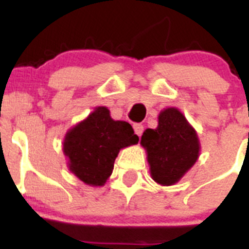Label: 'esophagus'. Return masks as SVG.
<instances>
[{"instance_id":"1","label":"esophagus","mask_w":249,"mask_h":249,"mask_svg":"<svg viewBox=\"0 0 249 249\" xmlns=\"http://www.w3.org/2000/svg\"><path fill=\"white\" fill-rule=\"evenodd\" d=\"M134 130H135V134L137 135V136H141V135L143 134V125L141 124H135L134 125Z\"/></svg>"}]
</instances>
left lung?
I'll return each mask as SVG.
<instances>
[{"label": "left lung", "instance_id": "1", "mask_svg": "<svg viewBox=\"0 0 249 249\" xmlns=\"http://www.w3.org/2000/svg\"><path fill=\"white\" fill-rule=\"evenodd\" d=\"M153 180L160 185L179 182L196 162L200 141L196 130L176 107L162 109L157 129H147L141 137Z\"/></svg>", "mask_w": 249, "mask_h": 249}]
</instances>
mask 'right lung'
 <instances>
[{"label": "right lung", "mask_w": 249, "mask_h": 249, "mask_svg": "<svg viewBox=\"0 0 249 249\" xmlns=\"http://www.w3.org/2000/svg\"><path fill=\"white\" fill-rule=\"evenodd\" d=\"M139 143L132 126L113 120L107 107H96L67 131L62 142L69 170L91 187H102L114 167L120 149Z\"/></svg>", "instance_id": "right-lung-1"}]
</instances>
